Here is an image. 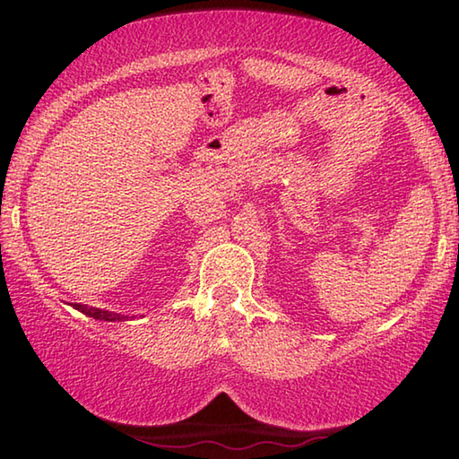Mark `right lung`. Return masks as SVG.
Instances as JSON below:
<instances>
[{
    "mask_svg": "<svg viewBox=\"0 0 459 459\" xmlns=\"http://www.w3.org/2000/svg\"><path fill=\"white\" fill-rule=\"evenodd\" d=\"M74 309H79L84 316L89 317H95V320H103V322H126L127 316H121V314H115V312H107V309H99V307H92V306H81V304H74Z\"/></svg>",
    "mask_w": 459,
    "mask_h": 459,
    "instance_id": "add662e5",
    "label": "right lung"
}]
</instances>
